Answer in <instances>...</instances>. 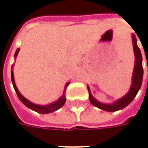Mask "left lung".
Instances as JSON below:
<instances>
[{
	"mask_svg": "<svg viewBox=\"0 0 148 148\" xmlns=\"http://www.w3.org/2000/svg\"><path fill=\"white\" fill-rule=\"evenodd\" d=\"M132 37L134 54H135V66H134L133 74H132V85H131L130 90H128L127 93L120 99L115 100L113 103H101L92 95L90 87H89V86H87L90 102L93 106H96V107H98L101 110H105V111H109V112H114V111L123 109L133 101V99H135L136 95L139 92V89L141 87L143 82V76L142 54H141V51L138 47V45H137V39L135 38V35L132 34Z\"/></svg>",
	"mask_w": 148,
	"mask_h": 148,
	"instance_id": "left-lung-1",
	"label": "left lung"
}]
</instances>
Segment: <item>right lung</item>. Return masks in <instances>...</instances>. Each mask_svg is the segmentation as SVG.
Masks as SVG:
<instances>
[{"label": "right lung", "instance_id": "1", "mask_svg": "<svg viewBox=\"0 0 148 148\" xmlns=\"http://www.w3.org/2000/svg\"><path fill=\"white\" fill-rule=\"evenodd\" d=\"M20 50V48L16 49V52H15V54H14V58L16 59V57H17V53L19 52ZM13 66H14V64L12 65V67H11V79H12V82H13V88L16 91V95L18 96V98L20 99L21 101L22 102L24 105L25 106H27L28 108H29L30 110H34V111H36L39 114H49L52 113V112H54L56 111L58 109H60L61 107H62L63 105L66 103V87L69 86V84L71 83V82H67L66 85H65V87H64V90H63V94L60 97L59 99L51 103H49V104H46V105H39V104H35V103H32L30 102L29 100H28L26 98H25L20 93V91L18 90V89L16 87V83H15V80H14V74H13Z\"/></svg>", "mask_w": 148, "mask_h": 148}]
</instances>
